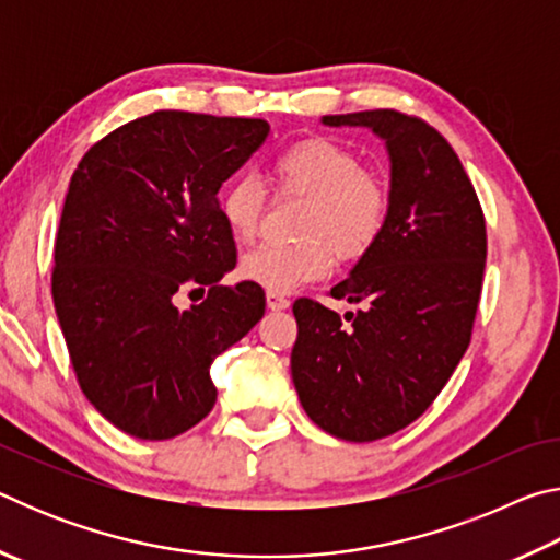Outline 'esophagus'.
<instances>
[{
	"mask_svg": "<svg viewBox=\"0 0 560 560\" xmlns=\"http://www.w3.org/2000/svg\"><path fill=\"white\" fill-rule=\"evenodd\" d=\"M289 299L283 296V293H277V291H267V306L271 308V311H283V308H289Z\"/></svg>",
	"mask_w": 560,
	"mask_h": 560,
	"instance_id": "esophagus-1",
	"label": "esophagus"
}]
</instances>
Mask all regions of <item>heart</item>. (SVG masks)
Wrapping results in <instances>:
<instances>
[{"instance_id":"b5f03b06","label":"heart","mask_w":560,"mask_h":560,"mask_svg":"<svg viewBox=\"0 0 560 560\" xmlns=\"http://www.w3.org/2000/svg\"><path fill=\"white\" fill-rule=\"evenodd\" d=\"M279 192L303 197L291 244H267L244 254L240 277L261 289L287 293L324 279L334 259L355 261L381 240L393 210L387 179L360 165L353 150L330 138H303L271 160ZM264 192L257 179L240 177L220 192V217L236 242L259 232Z\"/></svg>"}]
</instances>
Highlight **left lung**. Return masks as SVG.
<instances>
[{"label":"left lung","instance_id":"left-lung-1","mask_svg":"<svg viewBox=\"0 0 560 560\" xmlns=\"http://www.w3.org/2000/svg\"><path fill=\"white\" fill-rule=\"evenodd\" d=\"M326 126H365L385 138L393 210L381 240L334 299L293 303L299 338L291 375L320 430L373 442L415 422L469 348L487 267V224L457 153L428 120L395 108L324 116Z\"/></svg>","mask_w":560,"mask_h":560}]
</instances>
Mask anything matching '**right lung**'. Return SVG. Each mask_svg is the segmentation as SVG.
Here are the masks:
<instances>
[{"mask_svg":"<svg viewBox=\"0 0 560 560\" xmlns=\"http://www.w3.org/2000/svg\"><path fill=\"white\" fill-rule=\"evenodd\" d=\"M269 136L261 118L155 110L73 170L51 296L89 402L130 438L170 440L217 400L210 368L259 324L261 287H217L236 249L217 192ZM208 299L179 312V292Z\"/></svg>","mask_w":560,"mask_h":560,"instance_id":"add662e5","label":"right lung"}]
</instances>
